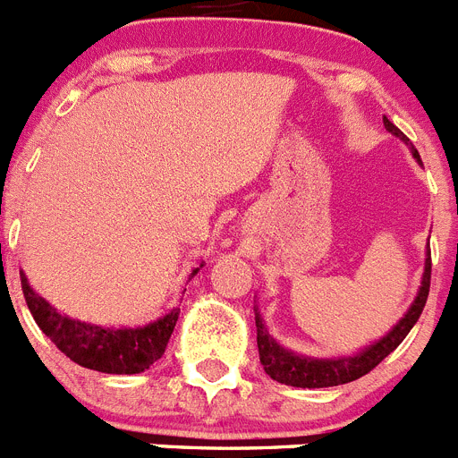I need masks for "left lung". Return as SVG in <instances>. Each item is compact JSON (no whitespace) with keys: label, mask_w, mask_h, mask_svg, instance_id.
I'll return each instance as SVG.
<instances>
[{"label":"left lung","mask_w":458,"mask_h":458,"mask_svg":"<svg viewBox=\"0 0 458 458\" xmlns=\"http://www.w3.org/2000/svg\"><path fill=\"white\" fill-rule=\"evenodd\" d=\"M383 123H386L387 132H392L394 137L406 141L408 147H411L412 156L420 160L418 148L412 147L411 140H408V137L403 135V132L399 131V128L387 119V116H383ZM428 286H431V252H427V261H424L422 286H420L415 301H412V305L408 307V311L403 314L402 321L396 323L386 337L374 342L371 346H367L365 351H360V353L349 355V358L317 360V358H305V355L291 353V351L282 349V346L270 337L268 330H266V323L264 318H261V314L254 310L259 360H261L266 374H268L273 380H277V383H284V386L333 387V386L351 383V380H358L360 376L369 374L378 362H383V360H386L387 355H390L392 351H394L403 339H406V335L411 333V327L418 323L420 314H422L424 305H427Z\"/></svg>","instance_id":"1"}]
</instances>
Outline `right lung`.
<instances>
[{"label":"right lung","mask_w":458,"mask_h":458,"mask_svg":"<svg viewBox=\"0 0 458 458\" xmlns=\"http://www.w3.org/2000/svg\"><path fill=\"white\" fill-rule=\"evenodd\" d=\"M199 268H194L192 275H197ZM20 279L31 317L56 349L80 367L103 374H140L148 369L156 360L163 358L174 326L179 321L181 310L174 307L163 318L141 327L91 326L59 314L46 298L31 289L24 275H20Z\"/></svg>","instance_id":"1"}]
</instances>
